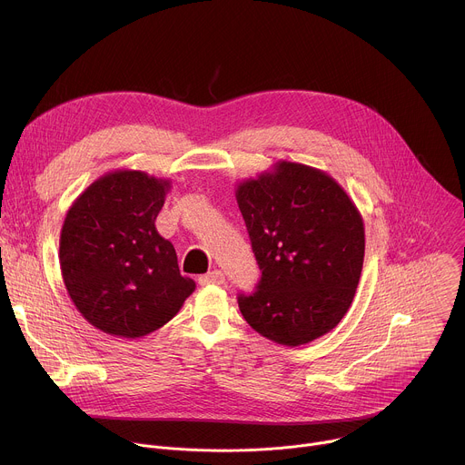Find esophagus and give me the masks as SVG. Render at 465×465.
Returning <instances> with one entry per match:
<instances>
[{
    "instance_id": "34e87169",
    "label": "esophagus",
    "mask_w": 465,
    "mask_h": 465,
    "mask_svg": "<svg viewBox=\"0 0 465 465\" xmlns=\"http://www.w3.org/2000/svg\"><path fill=\"white\" fill-rule=\"evenodd\" d=\"M224 280L226 278H224V274L221 271H212V272L198 278V283H201V285H223Z\"/></svg>"
}]
</instances>
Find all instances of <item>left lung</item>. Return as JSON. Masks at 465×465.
Instances as JSON below:
<instances>
[{
    "mask_svg": "<svg viewBox=\"0 0 465 465\" xmlns=\"http://www.w3.org/2000/svg\"><path fill=\"white\" fill-rule=\"evenodd\" d=\"M235 196L261 271L255 292L237 298L244 320L291 348L329 333L364 261V224L348 193L320 169L278 162Z\"/></svg>",
    "mask_w": 465,
    "mask_h": 465,
    "instance_id": "8db88e82",
    "label": "left lung"
}]
</instances>
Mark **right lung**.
<instances>
[{
  "label": "right lung",
  "mask_w": 465,
  "mask_h": 465,
  "mask_svg": "<svg viewBox=\"0 0 465 465\" xmlns=\"http://www.w3.org/2000/svg\"><path fill=\"white\" fill-rule=\"evenodd\" d=\"M169 189V180L143 171H112L64 219V285L79 312L112 337L153 333L194 291L180 274L174 246L154 226Z\"/></svg>",
  "instance_id": "right-lung-1"
}]
</instances>
